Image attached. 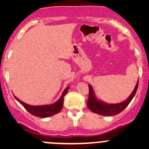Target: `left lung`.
I'll list each match as a JSON object with an SVG mask.
<instances>
[{
    "mask_svg": "<svg viewBox=\"0 0 149 149\" xmlns=\"http://www.w3.org/2000/svg\"><path fill=\"white\" fill-rule=\"evenodd\" d=\"M138 87H139V80H138L133 91L125 101L118 104H107L97 100V98L94 95L92 87L89 84L88 85L89 94H88V100L87 102L88 109L94 113L104 115V116H114L115 115H118V114L120 113L122 111L124 110L127 107V105L130 104L136 94Z\"/></svg>",
    "mask_w": 149,
    "mask_h": 149,
    "instance_id": "left-lung-1",
    "label": "left lung"
}]
</instances>
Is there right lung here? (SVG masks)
Listing matches in <instances>:
<instances>
[{
	"label": "right lung",
	"instance_id": "add662e5",
	"mask_svg": "<svg viewBox=\"0 0 149 149\" xmlns=\"http://www.w3.org/2000/svg\"><path fill=\"white\" fill-rule=\"evenodd\" d=\"M68 89L69 86L66 87L65 89L64 90V91L63 92L61 98H60L56 102L52 104L40 105V106H32V105L27 104L20 101V100H19V99L16 98V97H14L21 104H22V106H23L29 113L31 114V115H34V116L36 117H39V118H47V117L52 116V115L58 113V112L62 109L63 106L64 96L67 94L68 90Z\"/></svg>",
	"mask_w": 149,
	"mask_h": 149
}]
</instances>
